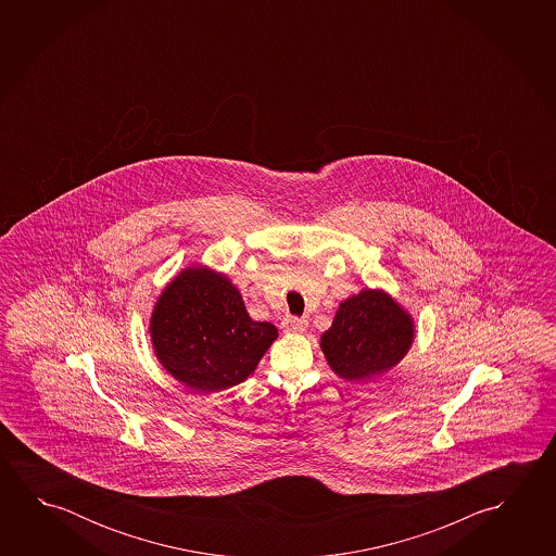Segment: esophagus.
<instances>
[{"instance_id": "esophagus-1", "label": "esophagus", "mask_w": 556, "mask_h": 556, "mask_svg": "<svg viewBox=\"0 0 556 556\" xmlns=\"http://www.w3.org/2000/svg\"><path fill=\"white\" fill-rule=\"evenodd\" d=\"M281 328L285 331H292V333H302L304 329L308 328V321L304 318H296V316H287L281 321Z\"/></svg>"}]
</instances>
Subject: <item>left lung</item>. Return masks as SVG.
Returning <instances> with one entry per match:
<instances>
[{"label": "left lung", "instance_id": "1", "mask_svg": "<svg viewBox=\"0 0 556 556\" xmlns=\"http://www.w3.org/2000/svg\"><path fill=\"white\" fill-rule=\"evenodd\" d=\"M413 339L409 312L388 292L366 289L339 304L319 346L337 376L358 382L392 370L407 355Z\"/></svg>", "mask_w": 556, "mask_h": 556}]
</instances>
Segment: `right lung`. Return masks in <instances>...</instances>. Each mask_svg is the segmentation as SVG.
Returning a JSON list of instances; mask_svg holds the SVG:
<instances>
[{
    "mask_svg": "<svg viewBox=\"0 0 556 556\" xmlns=\"http://www.w3.org/2000/svg\"><path fill=\"white\" fill-rule=\"evenodd\" d=\"M149 333L164 370L198 393L244 382L277 339L274 324L250 318L227 275L203 265L164 287Z\"/></svg>",
    "mask_w": 556,
    "mask_h": 556,
    "instance_id": "obj_1",
    "label": "right lung"
}]
</instances>
